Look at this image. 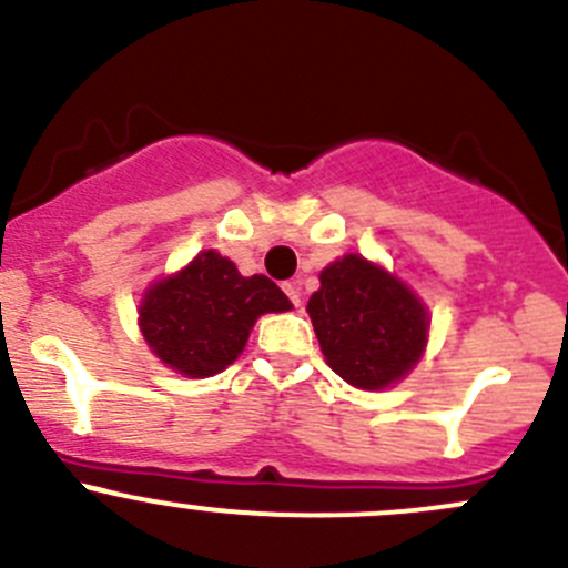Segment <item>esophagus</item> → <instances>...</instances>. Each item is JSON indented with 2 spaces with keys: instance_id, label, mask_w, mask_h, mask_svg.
Listing matches in <instances>:
<instances>
[{
  "instance_id": "obj_1",
  "label": "esophagus",
  "mask_w": 568,
  "mask_h": 568,
  "mask_svg": "<svg viewBox=\"0 0 568 568\" xmlns=\"http://www.w3.org/2000/svg\"><path fill=\"white\" fill-rule=\"evenodd\" d=\"M283 291H285V296L291 300V305H294V307L302 305V291H300V283H296V280H294V283H285Z\"/></svg>"
}]
</instances>
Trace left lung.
<instances>
[{
  "instance_id": "obj_1",
  "label": "left lung",
  "mask_w": 568,
  "mask_h": 568,
  "mask_svg": "<svg viewBox=\"0 0 568 568\" xmlns=\"http://www.w3.org/2000/svg\"><path fill=\"white\" fill-rule=\"evenodd\" d=\"M307 302L326 365L359 390L404 379L428 341V311L409 285L363 255H343L318 274Z\"/></svg>"
}]
</instances>
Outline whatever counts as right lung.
<instances>
[{"instance_id": "1", "label": "right lung", "mask_w": 568, "mask_h": 568, "mask_svg": "<svg viewBox=\"0 0 568 568\" xmlns=\"http://www.w3.org/2000/svg\"><path fill=\"white\" fill-rule=\"evenodd\" d=\"M291 302L266 274L244 277L236 263L203 250L178 274L159 280L140 302V329L168 368L192 379L225 371L247 346L263 313Z\"/></svg>"}]
</instances>
